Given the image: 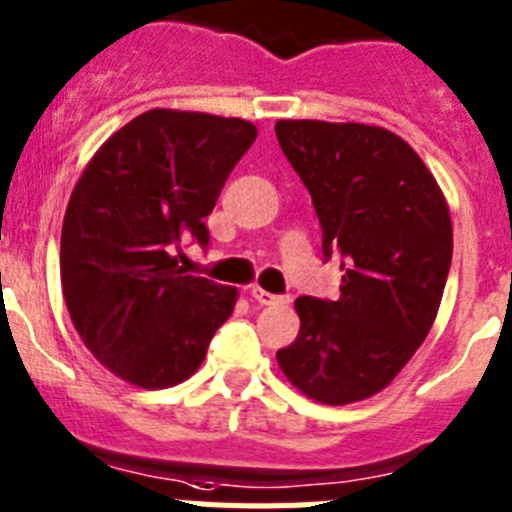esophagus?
Masks as SVG:
<instances>
[{
	"mask_svg": "<svg viewBox=\"0 0 512 512\" xmlns=\"http://www.w3.org/2000/svg\"><path fill=\"white\" fill-rule=\"evenodd\" d=\"M251 297L256 299V302H259V304H266V307H269V304H281V302H284V297H276V294L266 292V289H261V287H253L251 289Z\"/></svg>",
	"mask_w": 512,
	"mask_h": 512,
	"instance_id": "1",
	"label": "esophagus"
}]
</instances>
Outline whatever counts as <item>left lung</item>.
I'll list each match as a JSON object with an SVG mask.
<instances>
[{"mask_svg":"<svg viewBox=\"0 0 512 512\" xmlns=\"http://www.w3.org/2000/svg\"><path fill=\"white\" fill-rule=\"evenodd\" d=\"M276 139L312 195L322 251L342 256L337 302L299 297L281 373L327 406L388 386L437 320L452 264V218L424 159L373 124L279 119Z\"/></svg>","mask_w":512,"mask_h":512,"instance_id":"obj_1","label":"left lung"}]
</instances>
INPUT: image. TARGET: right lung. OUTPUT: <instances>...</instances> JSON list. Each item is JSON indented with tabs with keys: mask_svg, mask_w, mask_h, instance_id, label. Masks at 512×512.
<instances>
[{
	"mask_svg": "<svg viewBox=\"0 0 512 512\" xmlns=\"http://www.w3.org/2000/svg\"><path fill=\"white\" fill-rule=\"evenodd\" d=\"M256 139L236 116L152 109L88 159L68 200L60 284L83 345L121 381L170 388L205 360L238 289L177 266V248L208 243L225 180Z\"/></svg>",
	"mask_w": 512,
	"mask_h": 512,
	"instance_id": "obj_1",
	"label": "right lung"
}]
</instances>
